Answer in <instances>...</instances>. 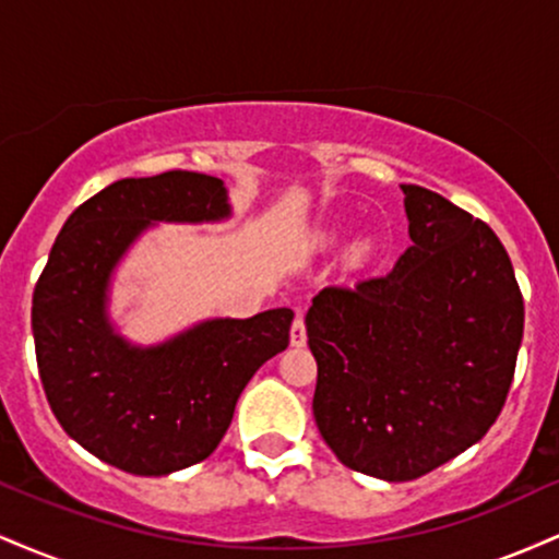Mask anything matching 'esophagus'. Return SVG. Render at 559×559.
<instances>
[{
    "label": "esophagus",
    "instance_id": "obj_1",
    "mask_svg": "<svg viewBox=\"0 0 559 559\" xmlns=\"http://www.w3.org/2000/svg\"><path fill=\"white\" fill-rule=\"evenodd\" d=\"M305 342H307L305 318H301L299 312H297V318H294V323H292V344L294 346H305Z\"/></svg>",
    "mask_w": 559,
    "mask_h": 559
}]
</instances>
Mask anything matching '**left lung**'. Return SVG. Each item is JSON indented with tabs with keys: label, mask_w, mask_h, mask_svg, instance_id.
Here are the masks:
<instances>
[{
	"label": "left lung",
	"mask_w": 559,
	"mask_h": 559,
	"mask_svg": "<svg viewBox=\"0 0 559 559\" xmlns=\"http://www.w3.org/2000/svg\"><path fill=\"white\" fill-rule=\"evenodd\" d=\"M402 191L413 247L386 275L325 286L305 318L320 436L346 467L391 484L484 439L523 338V294L497 234L436 191Z\"/></svg>",
	"instance_id": "obj_1"
}]
</instances>
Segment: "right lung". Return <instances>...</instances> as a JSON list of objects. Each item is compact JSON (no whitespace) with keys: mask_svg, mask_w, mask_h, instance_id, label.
Wrapping results in <instances>:
<instances>
[{"mask_svg":"<svg viewBox=\"0 0 559 559\" xmlns=\"http://www.w3.org/2000/svg\"><path fill=\"white\" fill-rule=\"evenodd\" d=\"M228 215L226 186L204 173L123 178L73 210L38 275L36 362L55 418L83 449L133 476H168L215 452L236 400L288 346V307L207 320L150 346L112 333L105 301L115 262L152 221Z\"/></svg>","mask_w":559,"mask_h":559,"instance_id":"1","label":"right lung"}]
</instances>
